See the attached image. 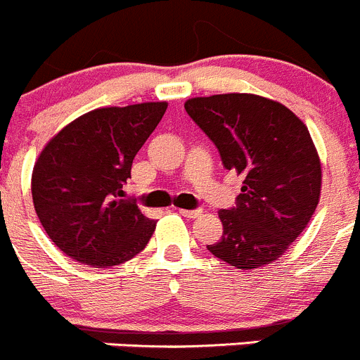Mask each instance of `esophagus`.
<instances>
[{
	"mask_svg": "<svg viewBox=\"0 0 360 360\" xmlns=\"http://www.w3.org/2000/svg\"><path fill=\"white\" fill-rule=\"evenodd\" d=\"M179 213L186 218H197V217H200V213H202V211L200 210H179Z\"/></svg>",
	"mask_w": 360,
	"mask_h": 360,
	"instance_id": "34e87169",
	"label": "esophagus"
}]
</instances>
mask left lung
<instances>
[{
	"label": "left lung",
	"instance_id": "8db88e82",
	"mask_svg": "<svg viewBox=\"0 0 360 360\" xmlns=\"http://www.w3.org/2000/svg\"><path fill=\"white\" fill-rule=\"evenodd\" d=\"M227 170L243 174L236 206L218 213L224 234L207 250L238 270L274 263L320 202L321 163L307 126L277 101L218 94L184 103Z\"/></svg>",
	"mask_w": 360,
	"mask_h": 360
}]
</instances>
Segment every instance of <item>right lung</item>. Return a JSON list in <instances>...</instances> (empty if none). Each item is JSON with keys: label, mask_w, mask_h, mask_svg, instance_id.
<instances>
[{"label": "right lung", "mask_w": 360, "mask_h": 360, "mask_svg": "<svg viewBox=\"0 0 360 360\" xmlns=\"http://www.w3.org/2000/svg\"><path fill=\"white\" fill-rule=\"evenodd\" d=\"M165 110V101L92 110L58 131L37 158L33 206L44 231L70 259L115 266L149 243L156 221L124 199L122 188Z\"/></svg>", "instance_id": "1"}]
</instances>
